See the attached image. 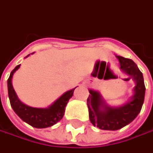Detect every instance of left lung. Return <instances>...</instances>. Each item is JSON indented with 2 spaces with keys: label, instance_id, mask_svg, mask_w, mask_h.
Instances as JSON below:
<instances>
[{
  "label": "left lung",
  "instance_id": "obj_1",
  "mask_svg": "<svg viewBox=\"0 0 153 153\" xmlns=\"http://www.w3.org/2000/svg\"><path fill=\"white\" fill-rule=\"evenodd\" d=\"M117 57L120 63V69L133 77L135 86L130 100L118 107L108 105L99 92L89 89L90 94L87 100L89 120L94 126L104 130H117L129 124L138 116L144 103L146 87L141 71L132 59L122 56ZM113 76L110 78H114Z\"/></svg>",
  "mask_w": 153,
  "mask_h": 153
}]
</instances>
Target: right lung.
<instances>
[{
	"label": "right lung",
	"instance_id": "obj_1",
	"mask_svg": "<svg viewBox=\"0 0 153 153\" xmlns=\"http://www.w3.org/2000/svg\"><path fill=\"white\" fill-rule=\"evenodd\" d=\"M30 55V54H29ZM29 55H27L28 57ZM20 67V65H17L12 71L7 80L8 97L12 108L24 122L30 126L37 128H44L53 126L62 119L65 114V106L68 101L73 95L75 88L63 94L57 100L48 106V108H35L22 103L18 98L12 84V79L14 72Z\"/></svg>",
	"mask_w": 153,
	"mask_h": 153
}]
</instances>
